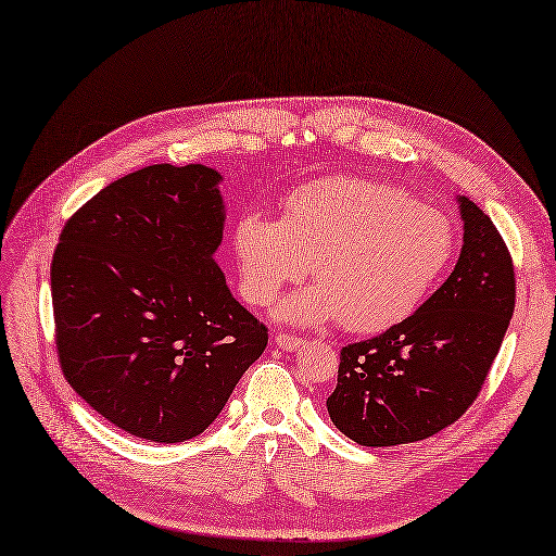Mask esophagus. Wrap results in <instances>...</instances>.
<instances>
[{
    "mask_svg": "<svg viewBox=\"0 0 556 556\" xmlns=\"http://www.w3.org/2000/svg\"><path fill=\"white\" fill-rule=\"evenodd\" d=\"M274 343L280 350H296V348L304 345V339H299V336H292V333H276Z\"/></svg>",
    "mask_w": 556,
    "mask_h": 556,
    "instance_id": "34e87169",
    "label": "esophagus"
}]
</instances>
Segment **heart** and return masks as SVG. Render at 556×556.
<instances>
[{
	"instance_id": "obj_1",
	"label": "heart",
	"mask_w": 556,
	"mask_h": 556,
	"mask_svg": "<svg viewBox=\"0 0 556 556\" xmlns=\"http://www.w3.org/2000/svg\"><path fill=\"white\" fill-rule=\"evenodd\" d=\"M457 248L450 217L392 185L323 178L294 190L280 220L257 211L233 225L241 288L255 306L311 276L317 285L285 299L278 317L376 333L410 317L445 276Z\"/></svg>"
}]
</instances>
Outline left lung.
<instances>
[{"label":"left lung","mask_w":556,"mask_h":556,"mask_svg":"<svg viewBox=\"0 0 556 556\" xmlns=\"http://www.w3.org/2000/svg\"><path fill=\"white\" fill-rule=\"evenodd\" d=\"M459 204L464 245L450 278L403 323L341 350L327 410L359 445L425 441L457 422L498 355L515 311L513 257L490 215Z\"/></svg>","instance_id":"obj_1"}]
</instances>
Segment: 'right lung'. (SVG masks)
<instances>
[{
    "label": "right lung",
    "instance_id": "right-lung-1",
    "mask_svg": "<svg viewBox=\"0 0 556 556\" xmlns=\"http://www.w3.org/2000/svg\"><path fill=\"white\" fill-rule=\"evenodd\" d=\"M220 174L153 164L66 220L50 264L55 348L74 392L111 425L182 443L220 415L268 329L231 296Z\"/></svg>",
    "mask_w": 556,
    "mask_h": 556
}]
</instances>
